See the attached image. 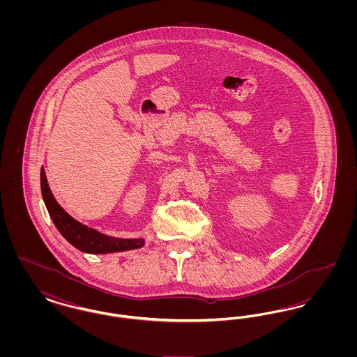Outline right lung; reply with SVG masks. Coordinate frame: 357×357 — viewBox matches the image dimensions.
Returning a JSON list of instances; mask_svg holds the SVG:
<instances>
[{
  "label": "right lung",
  "instance_id": "obj_1",
  "mask_svg": "<svg viewBox=\"0 0 357 357\" xmlns=\"http://www.w3.org/2000/svg\"><path fill=\"white\" fill-rule=\"evenodd\" d=\"M40 179H41L43 199L51 215L52 221L60 231V234L80 252L89 253V255H107V253L139 249L144 245L143 238L109 237L76 221L54 199L47 181L44 167H41Z\"/></svg>",
  "mask_w": 357,
  "mask_h": 357
}]
</instances>
